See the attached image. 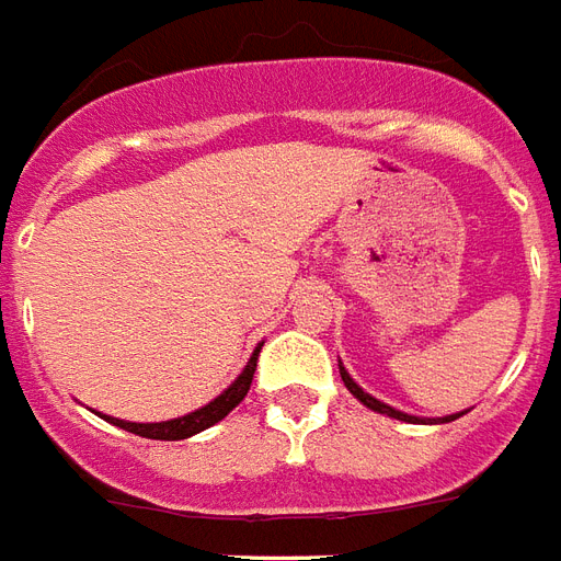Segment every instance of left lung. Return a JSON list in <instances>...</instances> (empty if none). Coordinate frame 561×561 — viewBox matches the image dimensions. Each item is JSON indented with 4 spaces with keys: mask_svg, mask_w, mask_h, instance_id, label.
Listing matches in <instances>:
<instances>
[{
    "mask_svg": "<svg viewBox=\"0 0 561 561\" xmlns=\"http://www.w3.org/2000/svg\"><path fill=\"white\" fill-rule=\"evenodd\" d=\"M340 376H343V385L348 387V393L355 396V399H360V402H364L366 408H373V411H378V414L396 416V420H405V423H425V420H420V416H408V414H402V411H396V408L385 405V402H378V399H373V396H369V393H364V390H360V387H357L355 381H352V376H348V373H345V366H343V364H340ZM456 416H461V414L444 416V423H449V420H456Z\"/></svg>",
    "mask_w": 561,
    "mask_h": 561,
    "instance_id": "1",
    "label": "left lung"
}]
</instances>
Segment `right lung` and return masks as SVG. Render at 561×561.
I'll use <instances>...</instances> for the list:
<instances>
[{"label": "right lung", "mask_w": 561, "mask_h": 561, "mask_svg": "<svg viewBox=\"0 0 561 561\" xmlns=\"http://www.w3.org/2000/svg\"><path fill=\"white\" fill-rule=\"evenodd\" d=\"M256 357H260V348L251 355L248 366L242 369V376L236 378L225 393L218 396V399H213V402L201 408V411L176 416V420H168V423H126V420H117V416H105V420L121 425V428H126V432H133V435L150 437V440H185V437H192L197 435V432L209 428V425H216L218 420H225V416L230 414L242 399H245L248 390H251V381H254Z\"/></svg>", "instance_id": "1"}]
</instances>
